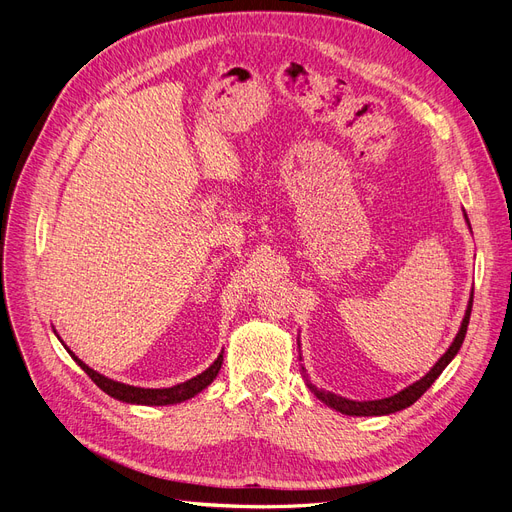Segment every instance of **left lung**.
Returning a JSON list of instances; mask_svg holds the SVG:
<instances>
[{
  "label": "left lung",
  "instance_id": "1",
  "mask_svg": "<svg viewBox=\"0 0 512 512\" xmlns=\"http://www.w3.org/2000/svg\"><path fill=\"white\" fill-rule=\"evenodd\" d=\"M466 217V223L470 227V221H468V214L464 212ZM472 232V227H470ZM472 295L474 291L470 293V300H468V308H466V315L464 319H461V325H459V332L455 334L453 342L447 351H444V355L436 361L434 368H430V372H427L425 376H421L417 383L408 385L406 389L398 391L395 395H389V398H383V400H364V402H357V400H349V398H342V395L338 393H332V391H325V389H317L315 385H312L308 381V374H306V368L302 366V374L306 378V385L308 389L317 395V398L327 404L329 408H334L338 412H342V415H349V417H383V415H391V412H398V410H404L408 406L415 404L421 395L432 387V383L436 381V378L442 374V370L447 368L453 357L457 355V351L461 349V342H464L466 338V329H468V323H470V312H472ZM298 346H300V340H298ZM300 361H302V353H300Z\"/></svg>",
  "mask_w": 512,
  "mask_h": 512
}]
</instances>
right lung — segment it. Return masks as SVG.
Masks as SVG:
<instances>
[{"label": "right lung", "instance_id": "1", "mask_svg": "<svg viewBox=\"0 0 512 512\" xmlns=\"http://www.w3.org/2000/svg\"><path fill=\"white\" fill-rule=\"evenodd\" d=\"M65 351L72 355V359L76 361V364L89 374L91 381L97 387H100L104 393H108L110 398L127 402V404H140V406H170V404H180V402L195 398L197 393L204 391L214 381V378H217V374L221 370V364H223V353H221L217 359H214V364L210 368H206L202 374L189 378V381H185V383L174 385V387H166V389H144V387H134V385H125V383H119V381H112V378H108V376H104L100 372H95L93 368H89L85 361H80L68 349V346H65Z\"/></svg>", "mask_w": 512, "mask_h": 512}]
</instances>
